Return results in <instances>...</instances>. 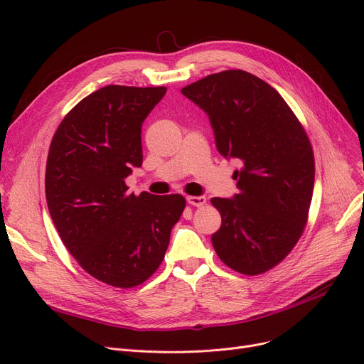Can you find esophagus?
<instances>
[{"label": "esophagus", "instance_id": "obj_1", "mask_svg": "<svg viewBox=\"0 0 364 364\" xmlns=\"http://www.w3.org/2000/svg\"><path fill=\"white\" fill-rule=\"evenodd\" d=\"M187 202L193 206H203L206 203L205 196H187Z\"/></svg>", "mask_w": 364, "mask_h": 364}]
</instances>
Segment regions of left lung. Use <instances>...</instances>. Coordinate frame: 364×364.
Listing matches in <instances>:
<instances>
[{
	"label": "left lung",
	"instance_id": "left-lung-1",
	"mask_svg": "<svg viewBox=\"0 0 364 364\" xmlns=\"http://www.w3.org/2000/svg\"><path fill=\"white\" fill-rule=\"evenodd\" d=\"M209 117L218 151L242 165L239 193L213 198L221 227L211 237L220 259L237 273L273 269L299 240L314 187V155L282 95L258 76L223 70L181 88Z\"/></svg>",
	"mask_w": 364,
	"mask_h": 364
}]
</instances>
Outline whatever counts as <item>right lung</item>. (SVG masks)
Listing matches in <instances>:
<instances>
[{
    "mask_svg": "<svg viewBox=\"0 0 364 364\" xmlns=\"http://www.w3.org/2000/svg\"><path fill=\"white\" fill-rule=\"evenodd\" d=\"M165 92V87H103L66 114L50 144L51 220L82 269L114 288H134L158 270L186 208L181 195L136 196L125 184L143 164L141 125Z\"/></svg>",
    "mask_w": 364,
    "mask_h": 364,
    "instance_id": "obj_1",
    "label": "right lung"
}]
</instances>
